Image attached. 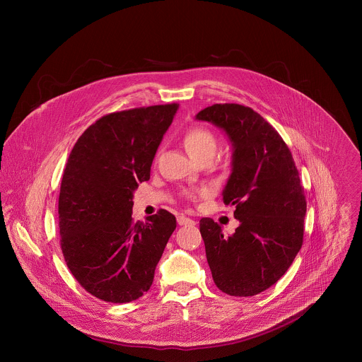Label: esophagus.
<instances>
[{"label": "esophagus", "mask_w": 362, "mask_h": 362, "mask_svg": "<svg viewBox=\"0 0 362 362\" xmlns=\"http://www.w3.org/2000/svg\"><path fill=\"white\" fill-rule=\"evenodd\" d=\"M177 221L180 226H194L195 224V220L187 217V216H178L177 217Z\"/></svg>", "instance_id": "obj_1"}]
</instances>
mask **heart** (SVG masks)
Returning <instances> with one entry per match:
<instances>
[{
	"instance_id": "1",
	"label": "heart",
	"mask_w": 362,
	"mask_h": 362,
	"mask_svg": "<svg viewBox=\"0 0 362 362\" xmlns=\"http://www.w3.org/2000/svg\"><path fill=\"white\" fill-rule=\"evenodd\" d=\"M184 146L192 160L202 157L213 158L217 151L214 135L205 128H194L188 131L184 138Z\"/></svg>"
}]
</instances>
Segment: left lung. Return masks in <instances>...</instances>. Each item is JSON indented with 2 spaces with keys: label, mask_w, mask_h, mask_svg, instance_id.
<instances>
[{
  "label": "left lung",
  "mask_w": 362,
  "mask_h": 362,
  "mask_svg": "<svg viewBox=\"0 0 362 362\" xmlns=\"http://www.w3.org/2000/svg\"><path fill=\"white\" fill-rule=\"evenodd\" d=\"M228 138L231 174L223 189L240 221L224 235L202 218L201 234L214 284L226 294L251 297L273 286L303 247L307 201L293 156L279 132L241 104H213L195 115Z\"/></svg>",
  "instance_id": "left-lung-1"
}]
</instances>
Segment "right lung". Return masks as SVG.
I'll return each mask as SVG.
<instances>
[{
	"instance_id": "add662e5",
	"label": "right lung",
	"mask_w": 362,
	"mask_h": 362,
	"mask_svg": "<svg viewBox=\"0 0 362 362\" xmlns=\"http://www.w3.org/2000/svg\"><path fill=\"white\" fill-rule=\"evenodd\" d=\"M178 104L104 115L76 141L58 199L61 250L79 284L107 303L142 297L152 286L163 251L177 227L161 209L132 220L134 192L151 167Z\"/></svg>"
}]
</instances>
